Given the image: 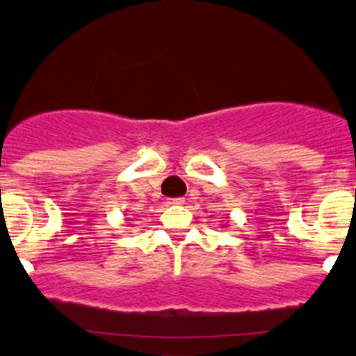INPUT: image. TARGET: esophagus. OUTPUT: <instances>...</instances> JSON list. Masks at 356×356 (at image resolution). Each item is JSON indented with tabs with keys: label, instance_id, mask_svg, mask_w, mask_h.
<instances>
[{
	"label": "esophagus",
	"instance_id": "obj_1",
	"mask_svg": "<svg viewBox=\"0 0 356 356\" xmlns=\"http://www.w3.org/2000/svg\"><path fill=\"white\" fill-rule=\"evenodd\" d=\"M184 198H170L168 200V205H184Z\"/></svg>",
	"mask_w": 356,
	"mask_h": 356
}]
</instances>
